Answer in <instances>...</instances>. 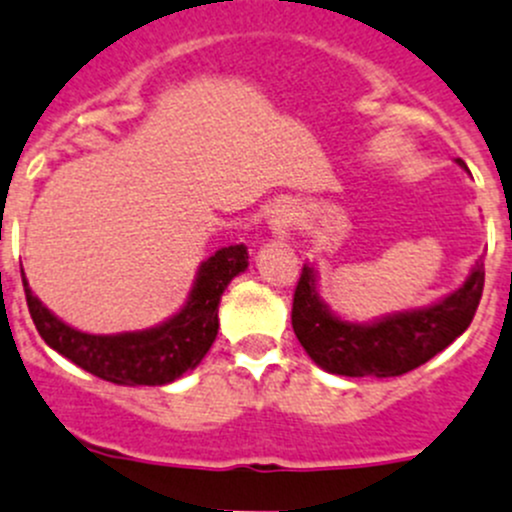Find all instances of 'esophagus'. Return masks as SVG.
Listing matches in <instances>:
<instances>
[{"mask_svg": "<svg viewBox=\"0 0 512 512\" xmlns=\"http://www.w3.org/2000/svg\"><path fill=\"white\" fill-rule=\"evenodd\" d=\"M270 230L275 232V235L285 237L287 230H290V217H287L285 212H272V215H270Z\"/></svg>", "mask_w": 512, "mask_h": 512, "instance_id": "obj_1", "label": "esophagus"}]
</instances>
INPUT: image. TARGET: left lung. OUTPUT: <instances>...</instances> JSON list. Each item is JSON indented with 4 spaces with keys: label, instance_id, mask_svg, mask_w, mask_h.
<instances>
[{
    "label": "left lung",
    "instance_id": "1",
    "mask_svg": "<svg viewBox=\"0 0 512 512\" xmlns=\"http://www.w3.org/2000/svg\"><path fill=\"white\" fill-rule=\"evenodd\" d=\"M483 285L485 270L478 262L463 287L438 305L357 325L340 320L322 305L315 270L305 265L292 297V330L322 370L345 377H398L425 365L468 330Z\"/></svg>",
    "mask_w": 512,
    "mask_h": 512
}]
</instances>
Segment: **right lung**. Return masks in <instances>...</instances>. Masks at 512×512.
<instances>
[{
	"label": "right lung",
	"instance_id": "obj_1",
	"mask_svg": "<svg viewBox=\"0 0 512 512\" xmlns=\"http://www.w3.org/2000/svg\"><path fill=\"white\" fill-rule=\"evenodd\" d=\"M247 247L230 245L207 257L197 272L187 305L162 325L142 332L89 335L64 325L52 315L24 282L29 315L52 350L82 370L114 385H165L182 372L195 370L217 337V307L232 277L245 272Z\"/></svg>",
	"mask_w": 512,
	"mask_h": 512
}]
</instances>
